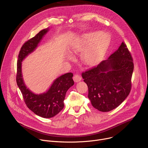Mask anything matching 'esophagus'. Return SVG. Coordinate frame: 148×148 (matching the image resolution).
Here are the masks:
<instances>
[{
  "label": "esophagus",
  "mask_w": 148,
  "mask_h": 148,
  "mask_svg": "<svg viewBox=\"0 0 148 148\" xmlns=\"http://www.w3.org/2000/svg\"><path fill=\"white\" fill-rule=\"evenodd\" d=\"M73 79L75 82H77L81 81V77L79 74H75L73 77Z\"/></svg>",
  "instance_id": "34e87169"
}]
</instances>
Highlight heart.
<instances>
[{
	"mask_svg": "<svg viewBox=\"0 0 148 148\" xmlns=\"http://www.w3.org/2000/svg\"><path fill=\"white\" fill-rule=\"evenodd\" d=\"M110 44V38L100 32L83 34L73 40L70 45V50L73 53L82 51L81 57L84 62L89 66L100 62L107 53Z\"/></svg>",
	"mask_w": 148,
	"mask_h": 148,
	"instance_id": "1",
	"label": "heart"
}]
</instances>
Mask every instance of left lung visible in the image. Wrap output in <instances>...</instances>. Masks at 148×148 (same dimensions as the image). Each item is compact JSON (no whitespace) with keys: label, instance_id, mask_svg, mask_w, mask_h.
<instances>
[{"label":"left lung","instance_id":"left-lung-1","mask_svg":"<svg viewBox=\"0 0 148 148\" xmlns=\"http://www.w3.org/2000/svg\"><path fill=\"white\" fill-rule=\"evenodd\" d=\"M134 68L131 54L122 42L108 60L83 72L82 77L88 86V97L92 106L101 112L118 107L131 91Z\"/></svg>","mask_w":148,"mask_h":148}]
</instances>
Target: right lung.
<instances>
[{"label": "right lung", "mask_w": 148, "mask_h": 148, "mask_svg": "<svg viewBox=\"0 0 148 148\" xmlns=\"http://www.w3.org/2000/svg\"><path fill=\"white\" fill-rule=\"evenodd\" d=\"M49 28L41 30L24 43L20 50L17 63L16 82L27 107L35 114L50 118L58 114L64 108V100L67 90L74 85L73 74L62 75L56 79L49 90L43 94H35L25 86L22 73V62L37 47Z\"/></svg>", "instance_id": "right-lung-1"}]
</instances>
